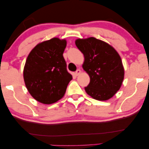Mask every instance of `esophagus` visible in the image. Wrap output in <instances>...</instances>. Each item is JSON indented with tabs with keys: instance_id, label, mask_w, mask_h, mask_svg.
Wrapping results in <instances>:
<instances>
[{
	"instance_id": "1",
	"label": "esophagus",
	"mask_w": 149,
	"mask_h": 149,
	"mask_svg": "<svg viewBox=\"0 0 149 149\" xmlns=\"http://www.w3.org/2000/svg\"><path fill=\"white\" fill-rule=\"evenodd\" d=\"M81 73V70H80V69H77L76 70V72H75V74H76V76H79V75Z\"/></svg>"
}]
</instances>
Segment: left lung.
Listing matches in <instances>:
<instances>
[{
  "label": "left lung",
  "instance_id": "obj_1",
  "mask_svg": "<svg viewBox=\"0 0 149 149\" xmlns=\"http://www.w3.org/2000/svg\"><path fill=\"white\" fill-rule=\"evenodd\" d=\"M78 49L84 56L83 69L91 81L84 87L86 93L97 100L113 97L122 84L124 69L118 53L110 45L95 38L78 39Z\"/></svg>",
  "mask_w": 149,
  "mask_h": 149
}]
</instances>
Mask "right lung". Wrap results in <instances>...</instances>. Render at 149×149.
<instances>
[{"instance_id":"obj_1","label":"right lung","mask_w":149,"mask_h":149,"mask_svg":"<svg viewBox=\"0 0 149 149\" xmlns=\"http://www.w3.org/2000/svg\"><path fill=\"white\" fill-rule=\"evenodd\" d=\"M66 45L65 40L54 38L39 43L28 56L24 82L31 96L41 103L51 104L61 99L72 79L63 55Z\"/></svg>"}]
</instances>
